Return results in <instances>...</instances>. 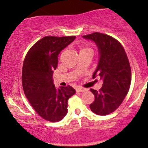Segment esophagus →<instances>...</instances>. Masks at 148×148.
Segmentation results:
<instances>
[{
  "label": "esophagus",
  "instance_id": "34e87169",
  "mask_svg": "<svg viewBox=\"0 0 148 148\" xmlns=\"http://www.w3.org/2000/svg\"><path fill=\"white\" fill-rule=\"evenodd\" d=\"M77 91H79V92H85V91H87V89L85 88H82V87H78L77 88Z\"/></svg>",
  "mask_w": 148,
  "mask_h": 148
}]
</instances>
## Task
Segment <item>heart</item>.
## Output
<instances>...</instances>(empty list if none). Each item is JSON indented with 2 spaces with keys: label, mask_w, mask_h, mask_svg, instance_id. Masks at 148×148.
Masks as SVG:
<instances>
[{
  "label": "heart",
  "mask_w": 148,
  "mask_h": 148,
  "mask_svg": "<svg viewBox=\"0 0 148 148\" xmlns=\"http://www.w3.org/2000/svg\"><path fill=\"white\" fill-rule=\"evenodd\" d=\"M88 49H88V48H82V49H81V52H82V51L88 50Z\"/></svg>",
  "instance_id": "heart-1"
}]
</instances>
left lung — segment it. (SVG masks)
<instances>
[{
    "mask_svg": "<svg viewBox=\"0 0 148 148\" xmlns=\"http://www.w3.org/2000/svg\"><path fill=\"white\" fill-rule=\"evenodd\" d=\"M91 40L99 50V62L93 78L100 77L103 85L99 91L91 88L95 100L91 111L106 116L116 111L125 99L131 81V70L125 49L113 37L100 32L82 36Z\"/></svg>",
    "mask_w": 148,
    "mask_h": 148,
    "instance_id": "obj_1",
    "label": "left lung"
}]
</instances>
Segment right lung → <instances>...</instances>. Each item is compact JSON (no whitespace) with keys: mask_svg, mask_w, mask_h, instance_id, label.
<instances>
[{"mask_svg":"<svg viewBox=\"0 0 148 148\" xmlns=\"http://www.w3.org/2000/svg\"><path fill=\"white\" fill-rule=\"evenodd\" d=\"M75 36H46L37 42L27 52L22 71L25 95L32 108L44 119L58 122L67 113L68 99L76 93L70 86L56 88L54 70L58 55L71 44Z\"/></svg>","mask_w":148,"mask_h":148,"instance_id":"obj_1","label":"right lung"}]
</instances>
